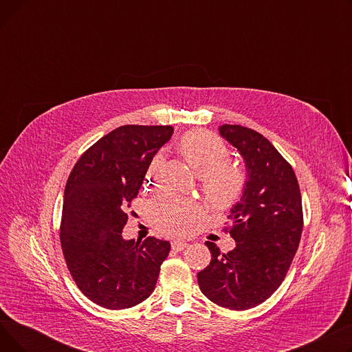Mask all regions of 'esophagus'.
<instances>
[{
	"instance_id": "esophagus-1",
	"label": "esophagus",
	"mask_w": 352,
	"mask_h": 352,
	"mask_svg": "<svg viewBox=\"0 0 352 352\" xmlns=\"http://www.w3.org/2000/svg\"><path fill=\"white\" fill-rule=\"evenodd\" d=\"M187 247H188V244L184 243V241H179V239H177V241L171 243V248L174 251H182V250H186Z\"/></svg>"
}]
</instances>
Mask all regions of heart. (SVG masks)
<instances>
[{"instance_id":"heart-1","label":"heart","mask_w":352,"mask_h":352,"mask_svg":"<svg viewBox=\"0 0 352 352\" xmlns=\"http://www.w3.org/2000/svg\"><path fill=\"white\" fill-rule=\"evenodd\" d=\"M179 151L191 170L201 177L202 191L212 206L228 207L243 194L244 173L238 168H227L230 151L218 135L195 129L181 138ZM162 164L164 153L160 151L148 168V179H153ZM148 210L158 231L166 235L188 232L199 214V207L192 199L166 191L157 194L150 201Z\"/></svg>"}]
</instances>
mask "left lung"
Wrapping results in <instances>:
<instances>
[{
  "mask_svg": "<svg viewBox=\"0 0 352 352\" xmlns=\"http://www.w3.org/2000/svg\"><path fill=\"white\" fill-rule=\"evenodd\" d=\"M219 134L243 155L248 181L224 227L236 247L224 254L207 241L211 263L197 276L210 301L244 311L263 304L284 281L300 245L302 201L291 164L264 135L231 124L221 125Z\"/></svg>",
  "mask_w": 352,
  "mask_h": 352,
  "instance_id": "1",
  "label": "left lung"
}]
</instances>
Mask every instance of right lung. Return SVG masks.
I'll list each match as a JSON object with an SVG mask.
<instances>
[{"label":"right lung","instance_id":"add662e5","mask_svg":"<svg viewBox=\"0 0 352 352\" xmlns=\"http://www.w3.org/2000/svg\"><path fill=\"white\" fill-rule=\"evenodd\" d=\"M173 131L171 125L118 126L92 144L68 177L63 254L80 291L102 308L125 309L146 300L168 256V241H125L121 232L153 157Z\"/></svg>","mask_w":352,"mask_h":352}]
</instances>
